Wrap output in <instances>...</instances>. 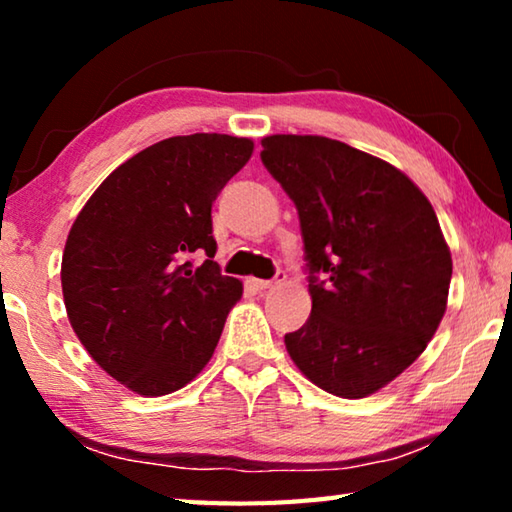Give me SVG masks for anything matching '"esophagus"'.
<instances>
[{
  "instance_id": "esophagus-1",
  "label": "esophagus",
  "mask_w": 512,
  "mask_h": 512,
  "mask_svg": "<svg viewBox=\"0 0 512 512\" xmlns=\"http://www.w3.org/2000/svg\"><path fill=\"white\" fill-rule=\"evenodd\" d=\"M282 277H284L282 273H277L275 280H250V282H253V287H255L257 291H266V289H275L277 284L282 282Z\"/></svg>"
}]
</instances>
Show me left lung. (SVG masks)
Wrapping results in <instances>:
<instances>
[{
	"mask_svg": "<svg viewBox=\"0 0 512 512\" xmlns=\"http://www.w3.org/2000/svg\"><path fill=\"white\" fill-rule=\"evenodd\" d=\"M298 210L311 316L284 336L323 391L359 400L411 366L447 309L452 255L431 203L393 164L320 135L262 140Z\"/></svg>",
	"mask_w": 512,
	"mask_h": 512,
	"instance_id": "8db88e82",
	"label": "left lung"
}]
</instances>
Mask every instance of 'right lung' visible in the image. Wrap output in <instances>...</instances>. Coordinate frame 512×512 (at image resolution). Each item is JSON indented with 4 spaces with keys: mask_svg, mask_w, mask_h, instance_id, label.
<instances>
[{
    "mask_svg": "<svg viewBox=\"0 0 512 512\" xmlns=\"http://www.w3.org/2000/svg\"><path fill=\"white\" fill-rule=\"evenodd\" d=\"M250 155L248 137H169L112 171L69 230L60 268L69 323L135 393L178 391L212 359L244 291L212 259V203ZM196 254L208 257L198 267Z\"/></svg>",
    "mask_w": 512,
    "mask_h": 512,
    "instance_id": "obj_1",
    "label": "right lung"
}]
</instances>
